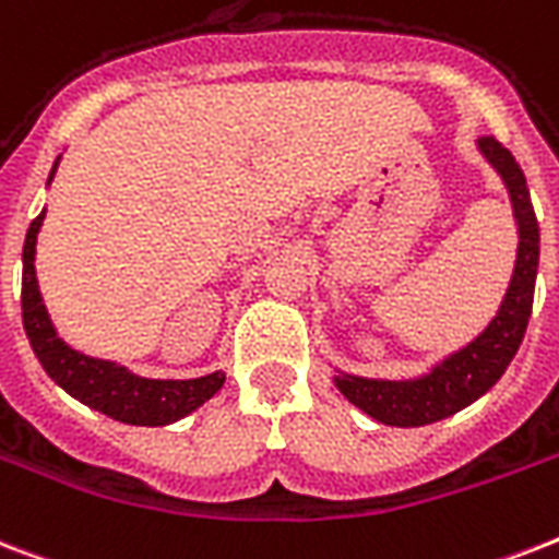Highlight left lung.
Segmentation results:
<instances>
[{"instance_id":"1","label":"left lung","mask_w":559,"mask_h":559,"mask_svg":"<svg viewBox=\"0 0 559 559\" xmlns=\"http://www.w3.org/2000/svg\"><path fill=\"white\" fill-rule=\"evenodd\" d=\"M479 152L497 169L511 194L516 235H520L514 275L491 324L462 350L444 356L437 367H430V373L419 379H405V382L365 379V376L350 373L335 376V388L342 390L344 399L382 425L421 428V425L460 413L462 407H468L500 382V376L506 373V367L511 365V358L523 344L539 264L537 215H534L525 175L514 160V154L493 138H479Z\"/></svg>"}]
</instances>
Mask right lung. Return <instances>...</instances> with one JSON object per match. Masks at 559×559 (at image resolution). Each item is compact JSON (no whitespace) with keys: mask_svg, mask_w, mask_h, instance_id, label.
Segmentation results:
<instances>
[{"mask_svg":"<svg viewBox=\"0 0 559 559\" xmlns=\"http://www.w3.org/2000/svg\"><path fill=\"white\" fill-rule=\"evenodd\" d=\"M57 163H53L51 175H48V183L53 180ZM43 217L45 209L28 226L25 247H22V324H25V333H28V342L34 347L36 358H39V365L45 367V373L51 376L59 388L80 399L83 405L111 416V419L126 421V425H146V428L183 419L224 388L226 376L221 370L201 376V379H183V382L143 379V376H134L126 367L115 365V361L91 358L85 353L74 350V347H68L53 330L43 304L39 284H36L34 255Z\"/></svg>","mask_w":559,"mask_h":559,"instance_id":"obj_1","label":"right lung"}]
</instances>
